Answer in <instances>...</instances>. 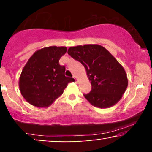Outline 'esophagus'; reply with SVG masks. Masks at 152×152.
Segmentation results:
<instances>
[{"label": "esophagus", "mask_w": 152, "mask_h": 152, "mask_svg": "<svg viewBox=\"0 0 152 152\" xmlns=\"http://www.w3.org/2000/svg\"><path fill=\"white\" fill-rule=\"evenodd\" d=\"M73 78H74V79H75V80H76V79H77V78H76V76H75V75H74V76H73Z\"/></svg>", "instance_id": "1"}]
</instances>
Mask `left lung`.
<instances>
[{
  "label": "left lung",
  "mask_w": 152,
  "mask_h": 152,
  "mask_svg": "<svg viewBox=\"0 0 152 152\" xmlns=\"http://www.w3.org/2000/svg\"><path fill=\"white\" fill-rule=\"evenodd\" d=\"M68 53L86 69L91 91L83 96L91 104L105 109L121 99L128 86L126 71L105 48L97 44L77 46L69 48Z\"/></svg>",
  "instance_id": "1"
}]
</instances>
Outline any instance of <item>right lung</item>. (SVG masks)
<instances>
[{
	"label": "right lung",
	"mask_w": 152,
	"mask_h": 152,
	"mask_svg": "<svg viewBox=\"0 0 152 152\" xmlns=\"http://www.w3.org/2000/svg\"><path fill=\"white\" fill-rule=\"evenodd\" d=\"M66 47L49 46L33 54L23 69L19 88L23 98L31 105L45 108L61 95L73 78L65 76V66L59 60L66 53Z\"/></svg>",
	"instance_id": "1"
}]
</instances>
